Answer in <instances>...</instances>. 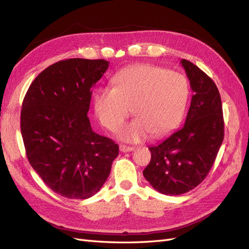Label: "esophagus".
<instances>
[{
  "mask_svg": "<svg viewBox=\"0 0 249 249\" xmlns=\"http://www.w3.org/2000/svg\"><path fill=\"white\" fill-rule=\"evenodd\" d=\"M119 149H120V152H123V153H129V152H131V150L134 149V147L133 146H127V145H124V144H120Z\"/></svg>",
  "mask_w": 249,
  "mask_h": 249,
  "instance_id": "1",
  "label": "esophagus"
}]
</instances>
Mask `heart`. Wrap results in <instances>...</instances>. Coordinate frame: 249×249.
Segmentation results:
<instances>
[{"label":"heart","mask_w":249,"mask_h":249,"mask_svg":"<svg viewBox=\"0 0 249 249\" xmlns=\"http://www.w3.org/2000/svg\"><path fill=\"white\" fill-rule=\"evenodd\" d=\"M189 97L186 78L177 71L152 64L125 67L112 79V88L94 93V112L100 123L115 131L133 108L137 118L118 132L122 140L138 142L149 134L161 138L182 122Z\"/></svg>","instance_id":"1"}]
</instances>
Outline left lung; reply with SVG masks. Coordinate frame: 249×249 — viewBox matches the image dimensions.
Masks as SVG:
<instances>
[{
    "instance_id": "8db88e82",
    "label": "left lung",
    "mask_w": 249,
    "mask_h": 249,
    "mask_svg": "<svg viewBox=\"0 0 249 249\" xmlns=\"http://www.w3.org/2000/svg\"><path fill=\"white\" fill-rule=\"evenodd\" d=\"M193 91L182 129L148 147L150 162L143 176L162 194L179 195L194 189L212 168L224 137L221 97L213 80L200 69L180 60Z\"/></svg>"
}]
</instances>
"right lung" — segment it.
I'll return each instance as SVG.
<instances>
[{
    "instance_id": "obj_1",
    "label": "right lung",
    "mask_w": 249,
    "mask_h": 249,
    "mask_svg": "<svg viewBox=\"0 0 249 249\" xmlns=\"http://www.w3.org/2000/svg\"><path fill=\"white\" fill-rule=\"evenodd\" d=\"M109 67L104 59H66L50 65L22 101L20 132L33 169L57 194L86 199L106 182L118 145L92 131V87Z\"/></svg>"
}]
</instances>
